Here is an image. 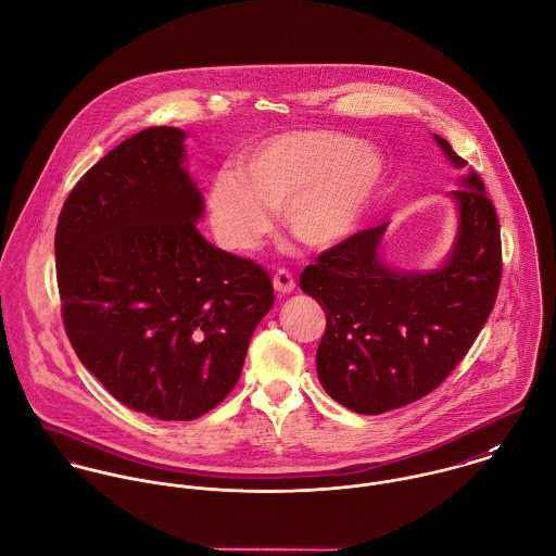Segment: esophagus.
<instances>
[{
	"label": "esophagus",
	"mask_w": 556,
	"mask_h": 556,
	"mask_svg": "<svg viewBox=\"0 0 556 556\" xmlns=\"http://www.w3.org/2000/svg\"><path fill=\"white\" fill-rule=\"evenodd\" d=\"M274 289H276L278 293H282V295L291 293V291L295 289L293 274H291V271H287V269H278V271L274 274Z\"/></svg>",
	"instance_id": "esophagus-1"
}]
</instances>
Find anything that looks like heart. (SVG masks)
<instances>
[{"instance_id":"1","label":"heart","mask_w":556,"mask_h":556,"mask_svg":"<svg viewBox=\"0 0 556 556\" xmlns=\"http://www.w3.org/2000/svg\"><path fill=\"white\" fill-rule=\"evenodd\" d=\"M381 155L330 129H293L248 149L239 170L222 168L206 189L215 239L250 252L274 230L282 211L289 232L311 248L345 241L383 184Z\"/></svg>"}]
</instances>
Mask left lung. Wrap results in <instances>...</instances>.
<instances>
[{
    "mask_svg": "<svg viewBox=\"0 0 556 556\" xmlns=\"http://www.w3.org/2000/svg\"><path fill=\"white\" fill-rule=\"evenodd\" d=\"M464 168L451 144L433 136ZM451 191L457 235L438 269L388 267L379 245L388 222L361 230L317 256L300 276L326 313L317 350L324 390L358 414H381L438 388L485 326L501 285V226L477 173Z\"/></svg>",
    "mask_w": 556,
    "mask_h": 556,
    "instance_id": "1",
    "label": "left lung"
}]
</instances>
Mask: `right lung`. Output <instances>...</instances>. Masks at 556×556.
Here are the masks:
<instances>
[{
    "instance_id": "right-lung-1",
    "label": "right lung",
    "mask_w": 556,
    "mask_h": 556,
    "mask_svg": "<svg viewBox=\"0 0 556 556\" xmlns=\"http://www.w3.org/2000/svg\"><path fill=\"white\" fill-rule=\"evenodd\" d=\"M186 131L149 127L68 193L55 267L68 341L105 390L160 420H193L237 383L269 274L198 230Z\"/></svg>"
}]
</instances>
